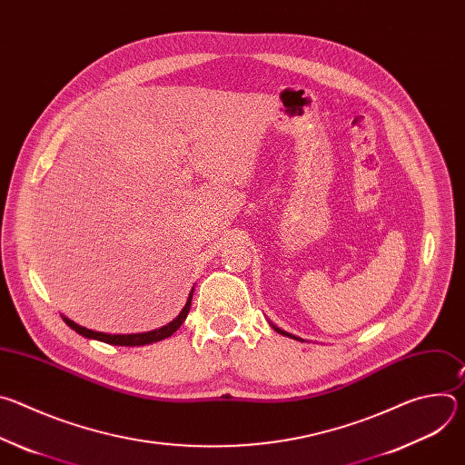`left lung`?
<instances>
[{
    "label": "left lung",
    "instance_id": "1",
    "mask_svg": "<svg viewBox=\"0 0 465 465\" xmlns=\"http://www.w3.org/2000/svg\"><path fill=\"white\" fill-rule=\"evenodd\" d=\"M271 325H272V329L276 331V333H280V335H283V337H289V339H294V341H300V342H303V339H300V337H296V335H291V333H287V331H283V329H280L278 325H274L272 322H269Z\"/></svg>",
    "mask_w": 465,
    "mask_h": 465
}]
</instances>
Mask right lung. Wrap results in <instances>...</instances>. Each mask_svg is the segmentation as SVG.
<instances>
[{"mask_svg":"<svg viewBox=\"0 0 465 465\" xmlns=\"http://www.w3.org/2000/svg\"><path fill=\"white\" fill-rule=\"evenodd\" d=\"M193 291L189 292L187 296V302L183 305V309L180 311V314L169 322L167 325L160 327V329H154V331H147V333H132V335H110V333H99V331H92V329H86L79 323H75L74 320H70L68 316L62 314V320L68 323L74 331H77L79 335H83L84 339H94V341H101V342H106V344H112V346H145V344H153V342H160L163 339H169L174 331H178V327L183 323V320L187 318V312L191 309V300H193Z\"/></svg>","mask_w":465,"mask_h":465,"instance_id":"obj_1","label":"right lung"}]
</instances>
